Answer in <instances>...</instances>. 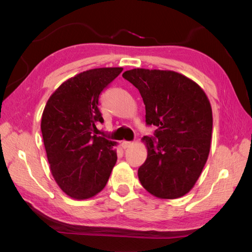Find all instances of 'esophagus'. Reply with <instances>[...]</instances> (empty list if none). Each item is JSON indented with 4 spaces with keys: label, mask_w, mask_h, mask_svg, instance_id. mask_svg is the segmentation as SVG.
Instances as JSON below:
<instances>
[{
    "label": "esophagus",
    "mask_w": 252,
    "mask_h": 252,
    "mask_svg": "<svg viewBox=\"0 0 252 252\" xmlns=\"http://www.w3.org/2000/svg\"><path fill=\"white\" fill-rule=\"evenodd\" d=\"M132 142H129V141H122V143H121V146H122V148H129L131 145H132Z\"/></svg>",
    "instance_id": "1"
}]
</instances>
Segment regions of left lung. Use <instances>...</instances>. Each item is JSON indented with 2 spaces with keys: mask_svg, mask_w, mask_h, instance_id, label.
I'll return each mask as SVG.
<instances>
[{
  "mask_svg": "<svg viewBox=\"0 0 252 252\" xmlns=\"http://www.w3.org/2000/svg\"><path fill=\"white\" fill-rule=\"evenodd\" d=\"M122 77L140 91L146 126L147 158L138 179L147 191L164 199L187 194L201 174L210 152L212 109L207 95L192 80L174 71L132 69Z\"/></svg>",
  "mask_w": 252,
  "mask_h": 252,
  "instance_id": "1",
  "label": "left lung"
}]
</instances>
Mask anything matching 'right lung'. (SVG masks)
Masks as SVG:
<instances>
[{
  "mask_svg": "<svg viewBox=\"0 0 252 252\" xmlns=\"http://www.w3.org/2000/svg\"><path fill=\"white\" fill-rule=\"evenodd\" d=\"M122 68L83 71L63 82L43 110L41 131L52 174L63 192L88 199L104 189L117 161V143L93 134L104 119L101 92Z\"/></svg>",
  "mask_w": 252,
  "mask_h": 252,
  "instance_id": "obj_1",
  "label": "right lung"
}]
</instances>
